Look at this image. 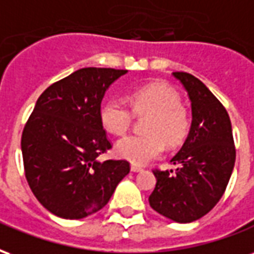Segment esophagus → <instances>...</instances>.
<instances>
[{"instance_id": "1", "label": "esophagus", "mask_w": 254, "mask_h": 254, "mask_svg": "<svg viewBox=\"0 0 254 254\" xmlns=\"http://www.w3.org/2000/svg\"><path fill=\"white\" fill-rule=\"evenodd\" d=\"M130 170H132L133 173H138V171H141L143 169H141V167H140V166H137V165H132V166H130Z\"/></svg>"}]
</instances>
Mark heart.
Listing matches in <instances>:
<instances>
[{
    "label": "heart",
    "instance_id": "obj_1",
    "mask_svg": "<svg viewBox=\"0 0 254 254\" xmlns=\"http://www.w3.org/2000/svg\"><path fill=\"white\" fill-rule=\"evenodd\" d=\"M132 110L137 116H147L144 134L121 138L116 145L120 158L144 165L159 158L169 148L181 145L189 134L190 113L181 103V96L169 84L162 81L145 84L129 94ZM102 127L111 134L121 136L133 122V113L121 99H107L100 107Z\"/></svg>",
    "mask_w": 254,
    "mask_h": 254
}]
</instances>
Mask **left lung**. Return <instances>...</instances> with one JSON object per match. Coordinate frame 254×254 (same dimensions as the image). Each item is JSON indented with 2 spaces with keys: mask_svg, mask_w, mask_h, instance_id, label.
<instances>
[{
  "mask_svg": "<svg viewBox=\"0 0 254 254\" xmlns=\"http://www.w3.org/2000/svg\"><path fill=\"white\" fill-rule=\"evenodd\" d=\"M187 89L191 127L180 152L171 159L176 171L155 169L156 187L149 205L178 223H190L212 209L227 188L235 163L231 122L224 106L205 84L187 72H173Z\"/></svg>",
  "mask_w": 254,
  "mask_h": 254,
  "instance_id": "8db88e82",
  "label": "left lung"
}]
</instances>
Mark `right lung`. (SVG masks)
I'll return each mask as SVG.
<instances>
[{
	"label": "right lung",
	"instance_id": "right-lung-1",
	"mask_svg": "<svg viewBox=\"0 0 254 254\" xmlns=\"http://www.w3.org/2000/svg\"><path fill=\"white\" fill-rule=\"evenodd\" d=\"M124 69L83 67L47 87L21 134L24 173L47 211L81 219L109 202L130 171L127 160L98 158L111 148L100 122L106 89Z\"/></svg>",
	"mask_w": 254,
	"mask_h": 254
}]
</instances>
